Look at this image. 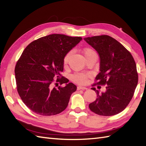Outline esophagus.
Wrapping results in <instances>:
<instances>
[{
	"label": "esophagus",
	"mask_w": 146,
	"mask_h": 146,
	"mask_svg": "<svg viewBox=\"0 0 146 146\" xmlns=\"http://www.w3.org/2000/svg\"><path fill=\"white\" fill-rule=\"evenodd\" d=\"M77 89L78 90H81V89H82V90H85V89H87V88L83 86H78Z\"/></svg>",
	"instance_id": "obj_1"
}]
</instances>
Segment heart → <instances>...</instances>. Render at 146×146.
<instances>
[{
	"label": "heart",
	"mask_w": 146,
	"mask_h": 146,
	"mask_svg": "<svg viewBox=\"0 0 146 146\" xmlns=\"http://www.w3.org/2000/svg\"><path fill=\"white\" fill-rule=\"evenodd\" d=\"M73 50H70L65 55L64 59H63V62H64L65 64H66L68 63L71 55L73 54ZM83 52L86 57H88L89 55L95 53V52L91 49V48H84ZM72 79L75 83L78 84H84L87 82L88 76L84 73H76L73 75Z\"/></svg>",
	"instance_id": "b5f03b06"
}]
</instances>
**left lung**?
<instances>
[{"label": "left lung", "mask_w": 146, "mask_h": 146, "mask_svg": "<svg viewBox=\"0 0 146 146\" xmlns=\"http://www.w3.org/2000/svg\"><path fill=\"white\" fill-rule=\"evenodd\" d=\"M84 40L98 52L100 73L96 77L97 84L105 85L106 91L98 94L89 105L94 113L112 116L120 113L128 105L138 82L136 65L132 55L121 44L109 36L84 37Z\"/></svg>", "instance_id": "obj_1"}]
</instances>
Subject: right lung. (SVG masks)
Listing matches in <instances>:
<instances>
[{
    "label": "right lung",
    "mask_w": 146,
    "mask_h": 146,
    "mask_svg": "<svg viewBox=\"0 0 146 146\" xmlns=\"http://www.w3.org/2000/svg\"><path fill=\"white\" fill-rule=\"evenodd\" d=\"M82 40L81 37L53 34L34 40L25 48L15 68L17 91L35 113L50 116L64 110L76 86L62 76L65 55ZM55 77L65 87L51 88Z\"/></svg>",
    "instance_id": "obj_1"
}]
</instances>
